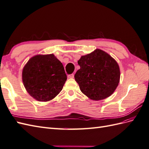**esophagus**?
<instances>
[{
    "mask_svg": "<svg viewBox=\"0 0 149 149\" xmlns=\"http://www.w3.org/2000/svg\"><path fill=\"white\" fill-rule=\"evenodd\" d=\"M68 78H74V74H70L68 75Z\"/></svg>",
    "mask_w": 149,
    "mask_h": 149,
    "instance_id": "esophagus-1",
    "label": "esophagus"
}]
</instances>
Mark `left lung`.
Instances as JSON below:
<instances>
[{"label":"left lung","instance_id":"left-lung-1","mask_svg":"<svg viewBox=\"0 0 149 149\" xmlns=\"http://www.w3.org/2000/svg\"><path fill=\"white\" fill-rule=\"evenodd\" d=\"M74 79L81 92L94 101L110 96L118 87L120 70L118 63L100 49L82 56Z\"/></svg>","mask_w":149,"mask_h":149}]
</instances>
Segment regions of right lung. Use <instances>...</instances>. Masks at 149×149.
<instances>
[{
  "mask_svg": "<svg viewBox=\"0 0 149 149\" xmlns=\"http://www.w3.org/2000/svg\"><path fill=\"white\" fill-rule=\"evenodd\" d=\"M66 79L63 66L53 54L33 56L22 71L26 91L39 101H48L57 96Z\"/></svg>",
  "mask_w": 149,
  "mask_h": 149,
  "instance_id": "obj_1",
  "label": "right lung"
}]
</instances>
